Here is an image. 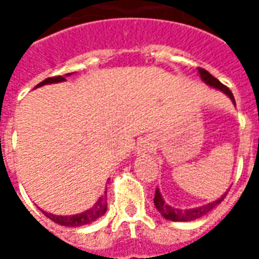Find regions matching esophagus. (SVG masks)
<instances>
[{"label":"esophagus","mask_w":259,"mask_h":259,"mask_svg":"<svg viewBox=\"0 0 259 259\" xmlns=\"http://www.w3.org/2000/svg\"><path fill=\"white\" fill-rule=\"evenodd\" d=\"M151 141L148 140V139H146V140H143L139 143V146H137V152L139 154H143V152H148L150 150H151Z\"/></svg>","instance_id":"esophagus-1"}]
</instances>
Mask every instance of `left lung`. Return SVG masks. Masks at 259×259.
Here are the masks:
<instances>
[{"label":"left lung","instance_id":"1","mask_svg":"<svg viewBox=\"0 0 259 259\" xmlns=\"http://www.w3.org/2000/svg\"><path fill=\"white\" fill-rule=\"evenodd\" d=\"M198 73H200L201 80H202L206 85H209L211 89H215V90L222 91L223 94H226V96L232 100V102L234 104V107H236V101H234L233 94H232V91L229 90L226 85H223L217 77H213L211 73H208L204 69H198ZM226 194H228V191L223 193V194L215 201L206 202V204H202V205L200 206H194V208H189V209H182V208H176V206L169 205L168 202H165L162 194H161V191H159V189H157V190H155V197H154V204L157 206V209L159 211V213H161L165 219H168V221H172V222H191V221H195V219H200L201 217H204L208 212L212 211L215 206L219 205L223 201V198L226 197Z\"/></svg>","mask_w":259,"mask_h":259}]
</instances>
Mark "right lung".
<instances>
[{
	"label": "right lung",
	"instance_id": "right-lung-1",
	"mask_svg": "<svg viewBox=\"0 0 259 259\" xmlns=\"http://www.w3.org/2000/svg\"><path fill=\"white\" fill-rule=\"evenodd\" d=\"M73 73H68L65 76H57V77H48V79L42 80L41 83L34 87V89H38V87H42L46 84H53V83H61V81H66V76H72ZM108 204H107V191L96 201V204L85 209V211L80 212V213H74V215H54L51 212L42 211V213L47 218H50L53 222L58 223L61 226H69V228H80V226H85V225H91L93 222H96L97 219L100 218L107 212Z\"/></svg>",
	"mask_w": 259,
	"mask_h": 259
}]
</instances>
